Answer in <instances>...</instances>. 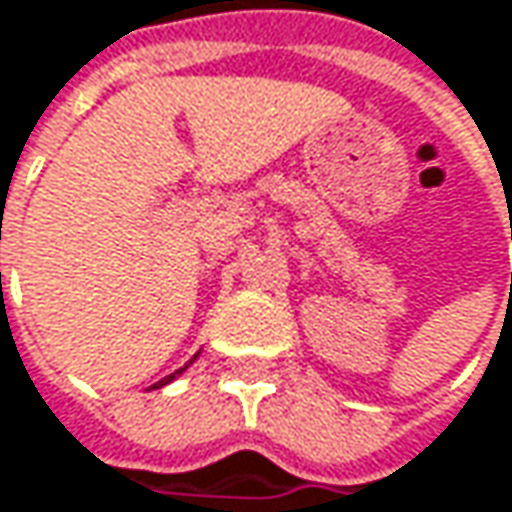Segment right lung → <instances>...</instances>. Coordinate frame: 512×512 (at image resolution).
Masks as SVG:
<instances>
[{
    "label": "right lung",
    "mask_w": 512,
    "mask_h": 512,
    "mask_svg": "<svg viewBox=\"0 0 512 512\" xmlns=\"http://www.w3.org/2000/svg\"><path fill=\"white\" fill-rule=\"evenodd\" d=\"M193 360H196V357H193ZM193 360H190V363H193ZM190 363H187V366H190ZM187 366H181V369H175V372H172V375H166V378H163V381H158V384H155V387H163V384H169V381H172V378H175V375H181V372H184V369H187Z\"/></svg>",
    "instance_id": "right-lung-1"
}]
</instances>
